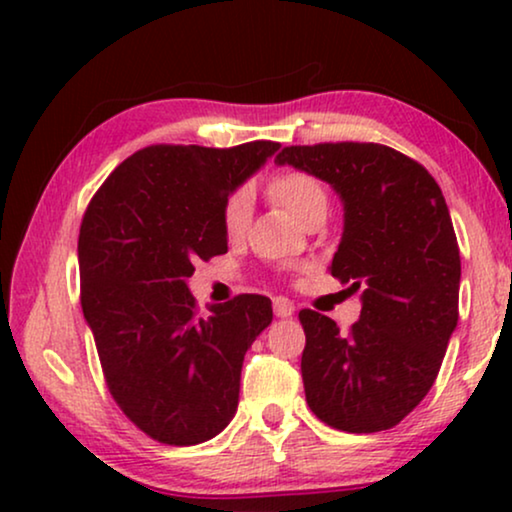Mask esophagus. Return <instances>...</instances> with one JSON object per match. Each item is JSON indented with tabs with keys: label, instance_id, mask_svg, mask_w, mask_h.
Masks as SVG:
<instances>
[{
	"label": "esophagus",
	"instance_id": "1",
	"mask_svg": "<svg viewBox=\"0 0 512 512\" xmlns=\"http://www.w3.org/2000/svg\"><path fill=\"white\" fill-rule=\"evenodd\" d=\"M272 307H275V314L279 319H286V317H291L293 312H296V307H293V303L289 298H282V296H277V298H272Z\"/></svg>",
	"mask_w": 512,
	"mask_h": 512
}]
</instances>
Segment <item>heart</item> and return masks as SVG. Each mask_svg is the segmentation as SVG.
Listing matches in <instances>:
<instances>
[{
	"instance_id": "1",
	"label": "heart",
	"mask_w": 512,
	"mask_h": 512,
	"mask_svg": "<svg viewBox=\"0 0 512 512\" xmlns=\"http://www.w3.org/2000/svg\"><path fill=\"white\" fill-rule=\"evenodd\" d=\"M268 195L272 202L284 207L293 219L305 226L314 216L326 214L328 191L310 172L284 170L272 174L268 181ZM251 223V191L247 186H237L228 193L221 207V226L230 240H237L247 233Z\"/></svg>"
}]
</instances>
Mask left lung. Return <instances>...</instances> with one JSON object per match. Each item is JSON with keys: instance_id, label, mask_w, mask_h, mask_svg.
<instances>
[{"instance_id": "obj_1", "label": "left lung", "mask_w": 512, "mask_h": 512, "mask_svg": "<svg viewBox=\"0 0 512 512\" xmlns=\"http://www.w3.org/2000/svg\"><path fill=\"white\" fill-rule=\"evenodd\" d=\"M275 163L340 193L345 233L328 270L363 291L347 333L298 314L307 405L333 429L387 431L429 394L457 328L461 258L443 191L417 160L373 142L284 146Z\"/></svg>"}]
</instances>
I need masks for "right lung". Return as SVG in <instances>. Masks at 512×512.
Instances as JSON below:
<instances>
[{
  "instance_id": "add662e5",
  "label": "right lung",
  "mask_w": 512,
  "mask_h": 512,
  "mask_svg": "<svg viewBox=\"0 0 512 512\" xmlns=\"http://www.w3.org/2000/svg\"><path fill=\"white\" fill-rule=\"evenodd\" d=\"M279 149L156 144L97 188L79 230L81 307L123 415L165 445H198L226 429L242 361L272 321L270 298L242 293L200 314L186 279L226 254L221 207Z\"/></svg>"
}]
</instances>
